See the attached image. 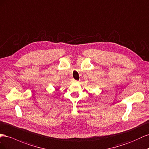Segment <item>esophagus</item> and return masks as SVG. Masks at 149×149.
I'll return each mask as SVG.
<instances>
[{
	"instance_id": "34e87169",
	"label": "esophagus",
	"mask_w": 149,
	"mask_h": 149,
	"mask_svg": "<svg viewBox=\"0 0 149 149\" xmlns=\"http://www.w3.org/2000/svg\"><path fill=\"white\" fill-rule=\"evenodd\" d=\"M72 82H74V83H78L79 82L78 80H74V79L72 80Z\"/></svg>"
}]
</instances>
